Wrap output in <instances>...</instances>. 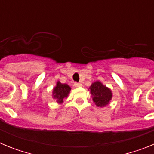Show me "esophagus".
I'll return each mask as SVG.
<instances>
[{"mask_svg": "<svg viewBox=\"0 0 154 154\" xmlns=\"http://www.w3.org/2000/svg\"><path fill=\"white\" fill-rule=\"evenodd\" d=\"M74 86L75 87H80V86H82V84L81 83H79V82H75V83H74Z\"/></svg>", "mask_w": 154, "mask_h": 154, "instance_id": "34e87169", "label": "esophagus"}]
</instances>
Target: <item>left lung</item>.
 <instances>
[{
  "instance_id": "8db88e82",
  "label": "left lung",
  "mask_w": 154,
  "mask_h": 154,
  "mask_svg": "<svg viewBox=\"0 0 154 154\" xmlns=\"http://www.w3.org/2000/svg\"><path fill=\"white\" fill-rule=\"evenodd\" d=\"M92 100L98 107H104L109 103L112 99V93L111 89L103 85L99 81H96L89 87Z\"/></svg>"
}]
</instances>
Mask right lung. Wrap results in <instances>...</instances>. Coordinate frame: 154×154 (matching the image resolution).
Masks as SVG:
<instances>
[{"label": "right lung", "mask_w": 154, "mask_h": 154, "mask_svg": "<svg viewBox=\"0 0 154 154\" xmlns=\"http://www.w3.org/2000/svg\"><path fill=\"white\" fill-rule=\"evenodd\" d=\"M71 90V87L67 84H62L58 81L55 87L53 89L52 96L56 99L57 103H62L64 99L67 98Z\"/></svg>", "instance_id": "add662e5"}]
</instances>
